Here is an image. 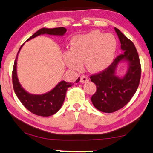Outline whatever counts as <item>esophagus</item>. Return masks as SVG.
Listing matches in <instances>:
<instances>
[{"mask_svg":"<svg viewBox=\"0 0 153 153\" xmlns=\"http://www.w3.org/2000/svg\"><path fill=\"white\" fill-rule=\"evenodd\" d=\"M88 81H89V79H88L86 76H82L80 77V82L82 83V84L88 82Z\"/></svg>","mask_w":153,"mask_h":153,"instance_id":"obj_1","label":"esophagus"}]
</instances>
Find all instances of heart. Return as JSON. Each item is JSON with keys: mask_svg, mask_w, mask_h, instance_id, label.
<instances>
[{"mask_svg": "<svg viewBox=\"0 0 153 153\" xmlns=\"http://www.w3.org/2000/svg\"><path fill=\"white\" fill-rule=\"evenodd\" d=\"M116 47L114 35H104L98 30L91 31L72 39L71 50L64 54L65 64L71 69L79 70L84 62L90 72H100L113 62Z\"/></svg>", "mask_w": 153, "mask_h": 153, "instance_id": "obj_1", "label": "heart"}]
</instances>
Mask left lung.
<instances>
[{
    "mask_svg": "<svg viewBox=\"0 0 153 153\" xmlns=\"http://www.w3.org/2000/svg\"><path fill=\"white\" fill-rule=\"evenodd\" d=\"M115 31L123 52L102 72L91 76V82L97 86L91 101L96 108L104 113H113L122 108L136 92L141 76L138 54L134 44L119 30ZM122 62L127 65V70L121 77L117 75V67Z\"/></svg>",
    "mask_w": 153,
    "mask_h": 153,
    "instance_id": "left-lung-1",
    "label": "left lung"
}]
</instances>
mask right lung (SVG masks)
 Masks as SVG:
<instances>
[{
	"instance_id": "add662e5",
	"label": "right lung",
	"mask_w": 153,
	"mask_h": 153,
	"mask_svg": "<svg viewBox=\"0 0 153 153\" xmlns=\"http://www.w3.org/2000/svg\"><path fill=\"white\" fill-rule=\"evenodd\" d=\"M66 32L67 29L63 27L52 28V29L43 27L37 30L29 39H27V41L30 40L40 35H50L62 37L66 33ZM23 45L19 49L13 66V85L15 93L22 105L33 114L40 116H50L55 114L61 108L63 104L67 88L72 86L74 84L61 81L52 90L43 94H33L25 91L19 82L18 74H17V61H18V54ZM79 80L80 78L79 77L78 79L76 81V83H78Z\"/></svg>"
}]
</instances>
